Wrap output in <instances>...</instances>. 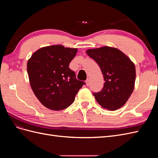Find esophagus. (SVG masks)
Wrapping results in <instances>:
<instances>
[{
    "mask_svg": "<svg viewBox=\"0 0 158 158\" xmlns=\"http://www.w3.org/2000/svg\"><path fill=\"white\" fill-rule=\"evenodd\" d=\"M85 84H86V85H88V86H89V79H87L86 80H85Z\"/></svg>",
    "mask_w": 158,
    "mask_h": 158,
    "instance_id": "esophagus-1",
    "label": "esophagus"
}]
</instances>
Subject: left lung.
Wrapping results in <instances>:
<instances>
[{
	"instance_id": "1",
	"label": "left lung",
	"mask_w": 158,
	"mask_h": 158,
	"mask_svg": "<svg viewBox=\"0 0 158 158\" xmlns=\"http://www.w3.org/2000/svg\"><path fill=\"white\" fill-rule=\"evenodd\" d=\"M86 53L99 66L105 80L101 92L94 93L102 108L114 111L128 101L135 88V64L124 52L114 47L103 46L89 49Z\"/></svg>"
}]
</instances>
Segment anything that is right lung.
Instances as JSON below:
<instances>
[{"label":"right lung","mask_w":158,"mask_h":158,"mask_svg":"<svg viewBox=\"0 0 158 158\" xmlns=\"http://www.w3.org/2000/svg\"><path fill=\"white\" fill-rule=\"evenodd\" d=\"M78 49L53 45L41 47L27 60V71L33 93L42 105L59 111L69 107L84 82L76 78L69 64Z\"/></svg>","instance_id":"right-lung-1"}]
</instances>
